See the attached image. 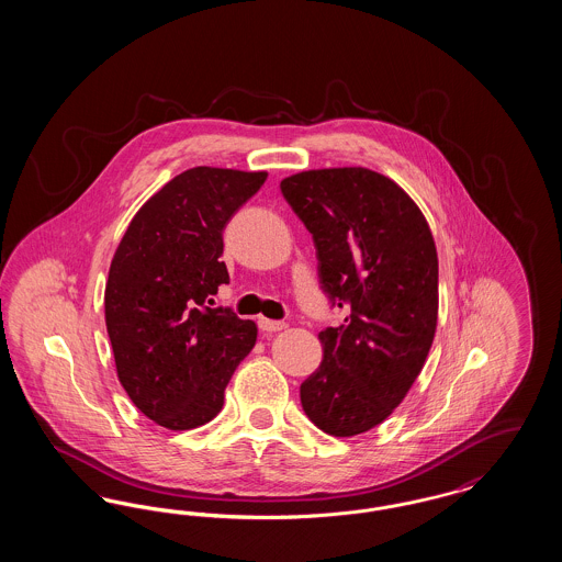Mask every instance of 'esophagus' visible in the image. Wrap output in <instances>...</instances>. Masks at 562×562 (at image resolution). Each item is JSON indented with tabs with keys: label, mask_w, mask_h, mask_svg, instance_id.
<instances>
[{
	"label": "esophagus",
	"mask_w": 562,
	"mask_h": 562,
	"mask_svg": "<svg viewBox=\"0 0 562 562\" xmlns=\"http://www.w3.org/2000/svg\"><path fill=\"white\" fill-rule=\"evenodd\" d=\"M259 328H261V330H266V333H276V330H282V328H286V322L259 318Z\"/></svg>",
	"instance_id": "1"
}]
</instances>
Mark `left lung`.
I'll return each mask as SVG.
<instances>
[{"label": "left lung", "instance_id": "1", "mask_svg": "<svg viewBox=\"0 0 562 562\" xmlns=\"http://www.w3.org/2000/svg\"><path fill=\"white\" fill-rule=\"evenodd\" d=\"M280 189L314 238L330 307L346 312L318 335L322 362L301 383V406L330 436L369 431L401 404L434 341L438 255L428 221L369 168L307 170Z\"/></svg>", "mask_w": 562, "mask_h": 562}]
</instances>
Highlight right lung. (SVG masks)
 Instances as JSON below:
<instances>
[{"label":"right lung","instance_id":"1","mask_svg":"<svg viewBox=\"0 0 562 562\" xmlns=\"http://www.w3.org/2000/svg\"><path fill=\"white\" fill-rule=\"evenodd\" d=\"M268 172L198 166L168 181L134 214L105 286V322L122 387L161 428L193 429L223 394L257 326L211 307L229 282L223 229Z\"/></svg>","mask_w":562,"mask_h":562}]
</instances>
